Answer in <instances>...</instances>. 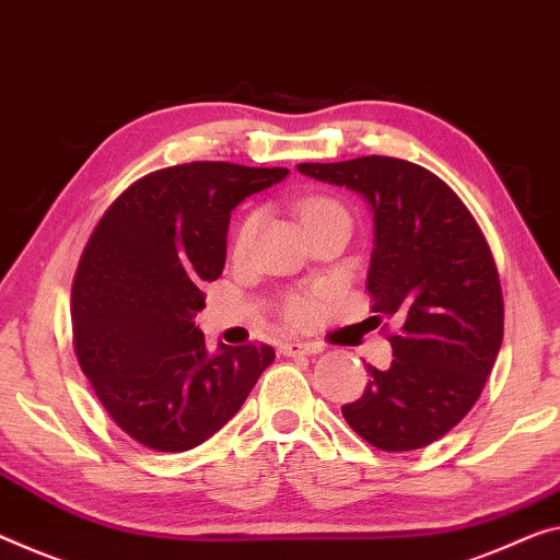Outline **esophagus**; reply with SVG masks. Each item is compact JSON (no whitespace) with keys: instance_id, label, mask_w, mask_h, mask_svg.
Wrapping results in <instances>:
<instances>
[{"instance_id":"34e87169","label":"esophagus","mask_w":560,"mask_h":560,"mask_svg":"<svg viewBox=\"0 0 560 560\" xmlns=\"http://www.w3.org/2000/svg\"><path fill=\"white\" fill-rule=\"evenodd\" d=\"M282 355H290V358H300V355H317V352H323V346H317V342H282L280 346Z\"/></svg>"}]
</instances>
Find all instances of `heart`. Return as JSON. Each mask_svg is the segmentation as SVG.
I'll list each match as a JSON object with an SVG mask.
<instances>
[{
  "instance_id": "heart-1",
  "label": "heart",
  "mask_w": 560,
  "mask_h": 560,
  "mask_svg": "<svg viewBox=\"0 0 560 560\" xmlns=\"http://www.w3.org/2000/svg\"><path fill=\"white\" fill-rule=\"evenodd\" d=\"M332 212L346 214L342 205L335 202V200H328V197H313V200H305L303 205H300V218H303L305 225L310 220L323 218V214H332ZM260 220H262V214L255 210V212L247 214L243 222H240V228L235 232V240H232V247H235L237 255H245L247 250H250L253 240L257 235V228H260ZM315 313H317L315 298H310V295H290L288 298L285 317L292 325L310 323V320H313Z\"/></svg>"
}]
</instances>
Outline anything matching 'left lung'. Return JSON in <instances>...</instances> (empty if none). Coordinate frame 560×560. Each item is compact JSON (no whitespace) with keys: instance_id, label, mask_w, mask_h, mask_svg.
I'll use <instances>...</instances> for the list:
<instances>
[{"instance_id":"left-lung-1","label":"left lung","mask_w":560,"mask_h":560,"mask_svg":"<svg viewBox=\"0 0 560 560\" xmlns=\"http://www.w3.org/2000/svg\"><path fill=\"white\" fill-rule=\"evenodd\" d=\"M298 172L358 192L373 212L368 290L393 320V363L368 365L363 398L342 418L375 448H425L466 418L503 340L501 280L460 197L398 158L303 162Z\"/></svg>"}]
</instances>
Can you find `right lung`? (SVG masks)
Returning a JSON list of instances; mask_svg holds the SVG:
<instances>
[{
  "mask_svg": "<svg viewBox=\"0 0 560 560\" xmlns=\"http://www.w3.org/2000/svg\"><path fill=\"white\" fill-rule=\"evenodd\" d=\"M285 167L190 162L142 177L94 228L72 285L82 373L137 443L183 453L243 408L275 360L270 346L210 352L195 315L225 268L230 212Z\"/></svg>",
  "mask_w": 560,
  "mask_h": 560,
  "instance_id": "obj_1",
  "label": "right lung"
}]
</instances>
